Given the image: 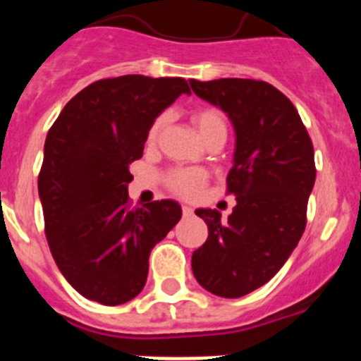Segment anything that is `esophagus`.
Listing matches in <instances>:
<instances>
[{
    "label": "esophagus",
    "mask_w": 361,
    "mask_h": 361,
    "mask_svg": "<svg viewBox=\"0 0 361 361\" xmlns=\"http://www.w3.org/2000/svg\"><path fill=\"white\" fill-rule=\"evenodd\" d=\"M183 215L184 216H191V215H193V209H191L190 206H183Z\"/></svg>",
    "instance_id": "obj_1"
}]
</instances>
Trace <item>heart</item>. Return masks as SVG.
Here are the masks:
<instances>
[{
    "mask_svg": "<svg viewBox=\"0 0 361 361\" xmlns=\"http://www.w3.org/2000/svg\"><path fill=\"white\" fill-rule=\"evenodd\" d=\"M191 123L199 132L200 139H202L206 145L212 141H226L228 137V123H226V117L222 111H219L216 108H200L191 114ZM162 124H164V117H159L155 123L152 124V128L148 132V145H153L157 141L159 133L162 130ZM204 180H206V175L200 170H184V168H177V170H171L166 177V183L170 186V190L173 193L180 197H193L197 191L202 188Z\"/></svg>",
    "mask_w": 361,
    "mask_h": 361,
    "instance_id": "1",
    "label": "heart"
}]
</instances>
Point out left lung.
I'll return each instance as SVG.
<instances>
[{
    "instance_id": "obj_1",
    "label": "left lung",
    "mask_w": 361,
    "mask_h": 361,
    "mask_svg": "<svg viewBox=\"0 0 361 361\" xmlns=\"http://www.w3.org/2000/svg\"><path fill=\"white\" fill-rule=\"evenodd\" d=\"M200 99L226 111L235 128L228 193L237 206L226 220L197 209L208 240L193 251L191 269L206 291L240 298L269 282L305 229L317 168L311 137L286 95L266 81H190Z\"/></svg>"
}]
</instances>
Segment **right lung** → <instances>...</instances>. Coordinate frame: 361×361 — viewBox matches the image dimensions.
Here are the masks:
<instances>
[{
	"label": "right lung",
	"mask_w": 361,
	"mask_h": 361,
	"mask_svg": "<svg viewBox=\"0 0 361 361\" xmlns=\"http://www.w3.org/2000/svg\"><path fill=\"white\" fill-rule=\"evenodd\" d=\"M183 94V78L101 79L70 99L49 130L37 177L44 233L59 271L85 298H135L153 245L180 220L175 200L130 208L128 184L153 121Z\"/></svg>",
	"instance_id": "add662e5"
}]
</instances>
